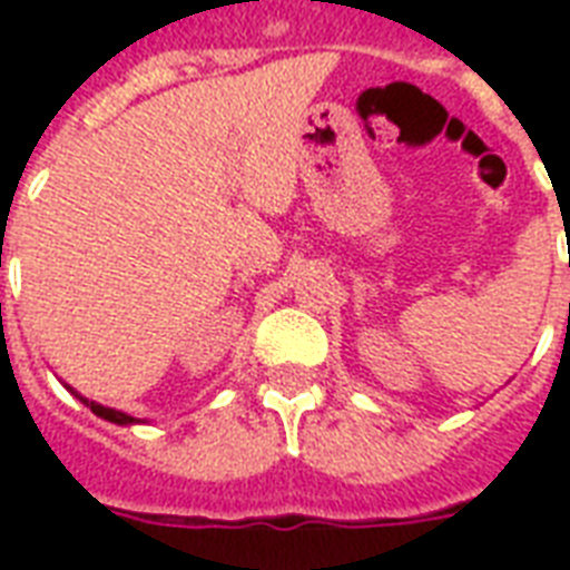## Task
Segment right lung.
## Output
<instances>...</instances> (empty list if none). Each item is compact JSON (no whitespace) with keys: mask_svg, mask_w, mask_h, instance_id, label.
I'll return each instance as SVG.
<instances>
[{"mask_svg":"<svg viewBox=\"0 0 570 570\" xmlns=\"http://www.w3.org/2000/svg\"><path fill=\"white\" fill-rule=\"evenodd\" d=\"M65 387L70 390V393H73V396L79 399L82 405H88V407H91V411H94V414L102 416V420H109V423H115V425H136V423H141L138 416L124 414V411H115V407H106V405H100V402H94V399H85L82 393H76V390L70 387V384H65Z\"/></svg>","mask_w":570,"mask_h":570,"instance_id":"add662e5","label":"right lung"}]
</instances>
